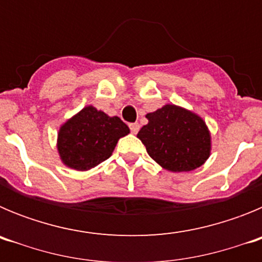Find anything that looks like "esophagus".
Instances as JSON below:
<instances>
[{"label": "esophagus", "instance_id": "esophagus-1", "mask_svg": "<svg viewBox=\"0 0 262 262\" xmlns=\"http://www.w3.org/2000/svg\"><path fill=\"white\" fill-rule=\"evenodd\" d=\"M139 128H140L139 123H131V124H129V129H131V133H133V134H138Z\"/></svg>", "mask_w": 262, "mask_h": 262}]
</instances>
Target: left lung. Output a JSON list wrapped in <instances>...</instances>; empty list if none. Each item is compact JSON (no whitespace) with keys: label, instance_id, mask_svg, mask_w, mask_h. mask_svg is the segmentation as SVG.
<instances>
[{"label":"left lung","instance_id":"obj_1","mask_svg":"<svg viewBox=\"0 0 262 262\" xmlns=\"http://www.w3.org/2000/svg\"><path fill=\"white\" fill-rule=\"evenodd\" d=\"M138 134L148 155L170 172H189L209 159L211 138L202 118L186 108L165 105L145 115Z\"/></svg>","mask_w":262,"mask_h":262}]
</instances>
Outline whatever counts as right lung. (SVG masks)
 I'll use <instances>...</instances> for the list:
<instances>
[{
  "label": "right lung",
  "instance_id": "obj_1",
  "mask_svg": "<svg viewBox=\"0 0 262 262\" xmlns=\"http://www.w3.org/2000/svg\"><path fill=\"white\" fill-rule=\"evenodd\" d=\"M129 128L118 117L86 106L60 127L57 151L67 166L88 170L107 160Z\"/></svg>",
  "mask_w": 262,
  "mask_h": 262
}]
</instances>
